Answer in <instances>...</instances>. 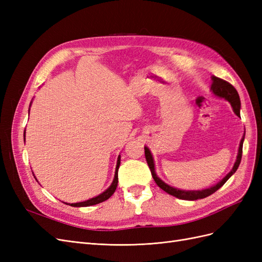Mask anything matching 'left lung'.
<instances>
[{"instance_id": "1", "label": "left lung", "mask_w": 262, "mask_h": 262, "mask_svg": "<svg viewBox=\"0 0 262 262\" xmlns=\"http://www.w3.org/2000/svg\"><path fill=\"white\" fill-rule=\"evenodd\" d=\"M212 86H211V90L212 92L216 95L219 97L222 98H225L228 102H231V105L233 107L234 113L237 116H241L239 112H241V99H239V95L237 93V91L235 90V87L231 84L228 83L224 80H222L220 77L216 76H213L212 77ZM244 139H245V134L244 137L241 141V144H239V149H238V155H237V160L235 162V165L233 169L229 171L227 175L222 179L217 185H215L214 187H211L209 189H204V190H199V191H184V190H179L176 188H172L170 186H168L167 184H165L163 180H161L160 178L157 177L156 172H155V168H154V162H153V157L152 154H150L149 149L145 146L144 147V152H145V158H146V162L148 167L150 169V173H152V176L156 182V185L160 187L161 189H163L165 192H167L173 196L178 198V199H182V200H198V199H203V198H207L209 195H211L212 193H214L215 191L223 186L225 182L229 179L233 173H235V171L238 168V166L241 164L242 161V154H243V143H244Z\"/></svg>"}]
</instances>
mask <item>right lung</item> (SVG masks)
<instances>
[{"mask_svg": "<svg viewBox=\"0 0 262 262\" xmlns=\"http://www.w3.org/2000/svg\"><path fill=\"white\" fill-rule=\"evenodd\" d=\"M119 166H120V156L118 157V162H117V167H116V173H115V179L113 181L112 186H110L105 192H102L101 194L93 198V199H90L84 202H80V203H71L72 207H90V205H94V204H98L100 202H104L106 200H108L110 196L114 194V192L116 191V188L118 185V169Z\"/></svg>", "mask_w": 262, "mask_h": 262, "instance_id": "add662e5", "label": "right lung"}]
</instances>
